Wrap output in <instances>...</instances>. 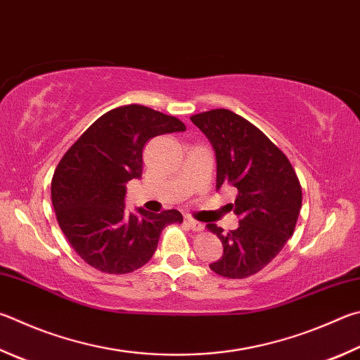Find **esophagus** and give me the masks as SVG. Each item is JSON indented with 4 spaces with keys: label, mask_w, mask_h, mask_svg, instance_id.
<instances>
[{
    "label": "esophagus",
    "mask_w": 360,
    "mask_h": 360,
    "mask_svg": "<svg viewBox=\"0 0 360 360\" xmlns=\"http://www.w3.org/2000/svg\"><path fill=\"white\" fill-rule=\"evenodd\" d=\"M186 224L188 225V228H192L193 231H202V230H205V225H202L201 221L192 219V217H186Z\"/></svg>",
    "instance_id": "esophagus-1"
}]
</instances>
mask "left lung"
Listing matches in <instances>:
<instances>
[{"mask_svg":"<svg viewBox=\"0 0 360 360\" xmlns=\"http://www.w3.org/2000/svg\"><path fill=\"white\" fill-rule=\"evenodd\" d=\"M192 122L207 136L217 160V191L238 188L231 209L236 230L224 234L215 224L224 257L209 267L226 278H245L277 257L296 228L302 187L288 158L243 116L225 108L193 115Z\"/></svg>","mask_w":360,"mask_h":360,"instance_id":"left-lung-1","label":"left lung"}]
</instances>
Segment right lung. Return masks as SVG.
<instances>
[{
	"instance_id": "add662e5",
	"label": "right lung",
	"mask_w": 360,
	"mask_h": 360,
	"mask_svg": "<svg viewBox=\"0 0 360 360\" xmlns=\"http://www.w3.org/2000/svg\"><path fill=\"white\" fill-rule=\"evenodd\" d=\"M186 124L145 105L110 110L84 130L63 155L51 179L58 224L84 263L105 274H129L145 266L163 228L182 214L126 211V184L140 179L143 148L153 136L184 132Z\"/></svg>"
}]
</instances>
